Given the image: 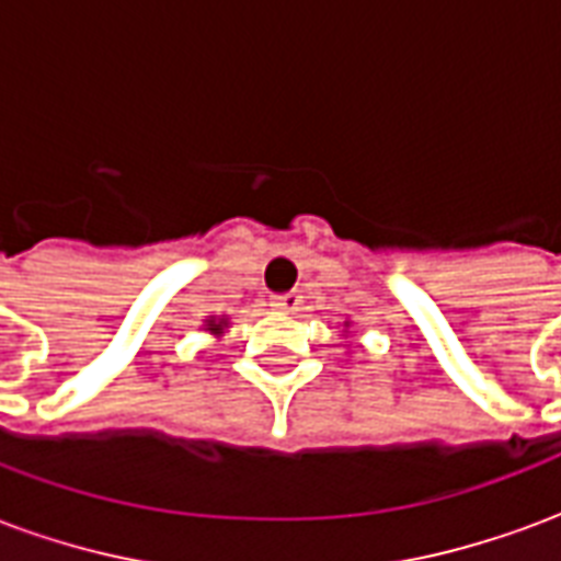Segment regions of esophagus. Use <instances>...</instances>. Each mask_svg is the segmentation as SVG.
<instances>
[{"label": "esophagus", "mask_w": 561, "mask_h": 561, "mask_svg": "<svg viewBox=\"0 0 561 561\" xmlns=\"http://www.w3.org/2000/svg\"><path fill=\"white\" fill-rule=\"evenodd\" d=\"M273 309H279V312H297L300 306H304V297L300 294H282V297H273Z\"/></svg>", "instance_id": "34e87169"}]
</instances>
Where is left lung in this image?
I'll use <instances>...</instances> for the list:
<instances>
[{
  "label": "left lung",
  "mask_w": 561,
  "mask_h": 561,
  "mask_svg": "<svg viewBox=\"0 0 561 561\" xmlns=\"http://www.w3.org/2000/svg\"><path fill=\"white\" fill-rule=\"evenodd\" d=\"M342 328H345V333H348V328H352V321H345V324H342Z\"/></svg>",
  "instance_id": "8db88e82"
}]
</instances>
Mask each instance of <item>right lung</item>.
<instances>
[{
	"label": "right lung",
	"instance_id": "right-lung-1",
	"mask_svg": "<svg viewBox=\"0 0 561 561\" xmlns=\"http://www.w3.org/2000/svg\"><path fill=\"white\" fill-rule=\"evenodd\" d=\"M231 328V318H225V316H209L204 318V330H207L209 336H225V330Z\"/></svg>",
	"mask_w": 561,
	"mask_h": 561
}]
</instances>
